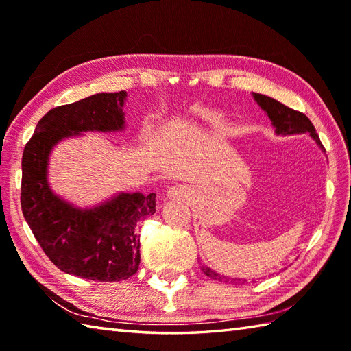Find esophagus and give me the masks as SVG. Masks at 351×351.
Masks as SVG:
<instances>
[{
  "instance_id": "1",
  "label": "esophagus",
  "mask_w": 351,
  "mask_h": 351,
  "mask_svg": "<svg viewBox=\"0 0 351 351\" xmlns=\"http://www.w3.org/2000/svg\"><path fill=\"white\" fill-rule=\"evenodd\" d=\"M187 195H189V191L185 190L182 185H175V187H171L170 190H169V197L170 199H176V200H180V199H185L187 197Z\"/></svg>"
}]
</instances>
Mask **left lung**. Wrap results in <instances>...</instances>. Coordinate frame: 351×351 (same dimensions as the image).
Masks as SVG:
<instances>
[{"mask_svg": "<svg viewBox=\"0 0 351 351\" xmlns=\"http://www.w3.org/2000/svg\"><path fill=\"white\" fill-rule=\"evenodd\" d=\"M253 96H255V99L261 106V108H263L268 114V117H270V121L273 122L276 128V132L283 134V136H288V134L308 132L311 134V137H314V140L319 145V147H323L314 125H312L308 116H304L303 113H300V111H295L293 108L283 106L282 102L270 98V96L259 95V93H253ZM200 270H202L206 276H210V278H213L214 280H219V282L235 283V285L238 282H245V279L240 280L234 278H226V276H220L205 265L200 267Z\"/></svg>", "mask_w": 351, "mask_h": 351, "instance_id": "obj_1", "label": "left lung"}]
</instances>
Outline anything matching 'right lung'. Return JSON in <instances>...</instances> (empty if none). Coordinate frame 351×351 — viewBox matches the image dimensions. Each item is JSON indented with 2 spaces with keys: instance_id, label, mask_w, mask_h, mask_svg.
Wrapping results in <instances>:
<instances>
[{
  "instance_id": "obj_1",
  "label": "right lung",
  "mask_w": 351,
  "mask_h": 351,
  "mask_svg": "<svg viewBox=\"0 0 351 351\" xmlns=\"http://www.w3.org/2000/svg\"><path fill=\"white\" fill-rule=\"evenodd\" d=\"M126 92L98 93L49 110L24 147L21 206L29 229L51 263L78 278L121 282L140 264V223L155 213V193H122L101 206L78 210L51 191V149L84 131L123 130Z\"/></svg>"
}]
</instances>
